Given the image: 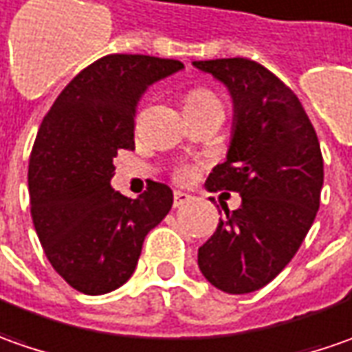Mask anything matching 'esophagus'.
<instances>
[{"instance_id": "1", "label": "esophagus", "mask_w": 352, "mask_h": 352, "mask_svg": "<svg viewBox=\"0 0 352 352\" xmlns=\"http://www.w3.org/2000/svg\"><path fill=\"white\" fill-rule=\"evenodd\" d=\"M190 199H192L190 195H187V192H183V190H177L175 195H173V206H175V208H179V206L187 204V202Z\"/></svg>"}]
</instances>
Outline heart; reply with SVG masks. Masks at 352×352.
<instances>
[{
  "mask_svg": "<svg viewBox=\"0 0 352 352\" xmlns=\"http://www.w3.org/2000/svg\"><path fill=\"white\" fill-rule=\"evenodd\" d=\"M208 99H214V97L206 91H195L190 93V97H188V101H208ZM190 175H192L190 169H181V171H179V179H181V181H187Z\"/></svg>",
  "mask_w": 352,
  "mask_h": 352,
  "instance_id": "obj_1",
  "label": "heart"
}]
</instances>
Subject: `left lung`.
<instances>
[{
    "mask_svg": "<svg viewBox=\"0 0 352 352\" xmlns=\"http://www.w3.org/2000/svg\"><path fill=\"white\" fill-rule=\"evenodd\" d=\"M224 83L234 118L224 164L208 190H236L237 210L224 208L214 236L199 249L204 278L228 294L269 285L296 255L316 220L323 160L316 130L294 93L248 58L192 62Z\"/></svg>",
    "mask_w": 352,
    "mask_h": 352,
    "instance_id": "8db88e82",
    "label": "left lung"
}]
</instances>
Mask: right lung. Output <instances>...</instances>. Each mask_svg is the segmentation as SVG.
Segmentation results:
<instances>
[{
    "instance_id": "add662e5",
    "label": "right lung",
    "mask_w": 352,
    "mask_h": 352,
    "mask_svg": "<svg viewBox=\"0 0 352 352\" xmlns=\"http://www.w3.org/2000/svg\"><path fill=\"white\" fill-rule=\"evenodd\" d=\"M183 67L155 56H104L67 83L38 128L29 162L32 224L56 273L83 294L124 285L144 237L173 206L164 183L126 199L111 179L118 150H134L142 95Z\"/></svg>"
}]
</instances>
